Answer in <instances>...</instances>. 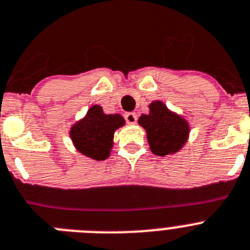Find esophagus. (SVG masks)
<instances>
[{
	"mask_svg": "<svg viewBox=\"0 0 250 250\" xmlns=\"http://www.w3.org/2000/svg\"><path fill=\"white\" fill-rule=\"evenodd\" d=\"M136 114L135 112H126L125 114V120H126L127 124H135L136 123Z\"/></svg>",
	"mask_w": 250,
	"mask_h": 250,
	"instance_id": "obj_1",
	"label": "esophagus"
}]
</instances>
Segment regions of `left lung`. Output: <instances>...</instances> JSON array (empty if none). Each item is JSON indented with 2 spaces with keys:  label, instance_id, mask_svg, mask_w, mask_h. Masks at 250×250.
Returning a JSON list of instances; mask_svg holds the SVG:
<instances>
[{
  "label": "left lung",
  "instance_id": "left-lung-1",
  "mask_svg": "<svg viewBox=\"0 0 250 250\" xmlns=\"http://www.w3.org/2000/svg\"><path fill=\"white\" fill-rule=\"evenodd\" d=\"M149 110V114L142 115L138 123L146 129L150 150L161 157L180 150L188 139V123L168 110L162 101L151 102Z\"/></svg>",
  "mask_w": 250,
  "mask_h": 250
}]
</instances>
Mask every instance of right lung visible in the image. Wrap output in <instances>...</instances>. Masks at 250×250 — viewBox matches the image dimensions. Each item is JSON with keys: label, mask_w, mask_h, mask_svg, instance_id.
<instances>
[{"label": "right lung", "mask_w": 250, "mask_h": 250, "mask_svg": "<svg viewBox=\"0 0 250 250\" xmlns=\"http://www.w3.org/2000/svg\"><path fill=\"white\" fill-rule=\"evenodd\" d=\"M124 125L125 120L121 115H106L101 106L95 104L82 120L72 126L70 139L83 155L95 161H104L110 155L115 130Z\"/></svg>", "instance_id": "obj_1"}]
</instances>
